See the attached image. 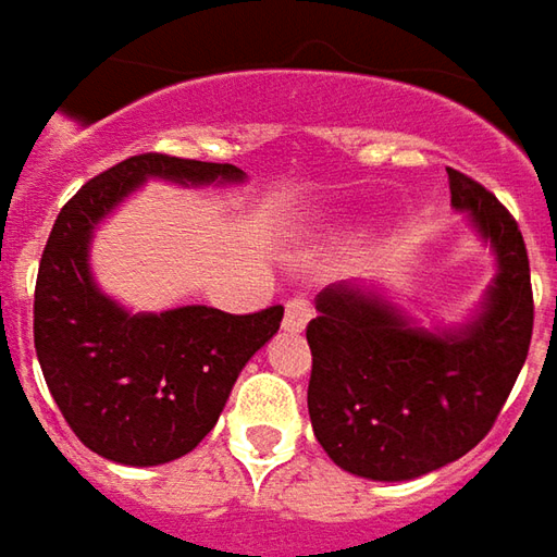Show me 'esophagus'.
I'll list each match as a JSON object with an SVG mask.
<instances>
[{
  "label": "esophagus",
  "instance_id": "34e87169",
  "mask_svg": "<svg viewBox=\"0 0 557 557\" xmlns=\"http://www.w3.org/2000/svg\"><path fill=\"white\" fill-rule=\"evenodd\" d=\"M312 315V304L310 297H304V294H297V297H290L288 304H285V332H304L307 329V322H310Z\"/></svg>",
  "mask_w": 557,
  "mask_h": 557
}]
</instances>
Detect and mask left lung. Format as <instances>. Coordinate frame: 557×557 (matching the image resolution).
I'll list each match as a JSON object with an SVG mask.
<instances>
[{
    "label": "left lung",
    "mask_w": 557,
    "mask_h": 557,
    "mask_svg": "<svg viewBox=\"0 0 557 557\" xmlns=\"http://www.w3.org/2000/svg\"><path fill=\"white\" fill-rule=\"evenodd\" d=\"M453 207L496 253L481 310L456 329H421L374 288L319 290L307 325V406L329 459L369 481H412L474 449L511 394L533 334L524 235L481 183L446 166Z\"/></svg>",
    "instance_id": "left-lung-1"
}]
</instances>
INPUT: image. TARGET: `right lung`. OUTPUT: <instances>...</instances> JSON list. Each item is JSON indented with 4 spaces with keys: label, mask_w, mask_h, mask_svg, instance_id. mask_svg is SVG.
Returning <instances> with one entry per match:
<instances>
[{
    "label": "right lung",
    "mask_w": 557,
    "mask_h": 557,
    "mask_svg": "<svg viewBox=\"0 0 557 557\" xmlns=\"http://www.w3.org/2000/svg\"><path fill=\"white\" fill-rule=\"evenodd\" d=\"M145 180L225 185L245 183V173L170 154H136L104 170L61 207L33 300V344L61 416L92 453L133 468L191 453L285 315L282 307L129 312L101 294L89 272L92 232Z\"/></svg>",
    "instance_id": "right-lung-1"
}]
</instances>
